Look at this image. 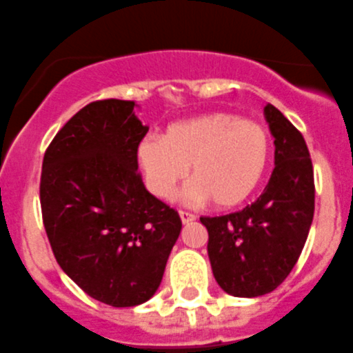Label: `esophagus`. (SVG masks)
<instances>
[{
  "instance_id": "obj_1",
  "label": "esophagus",
  "mask_w": 353,
  "mask_h": 353,
  "mask_svg": "<svg viewBox=\"0 0 353 353\" xmlns=\"http://www.w3.org/2000/svg\"><path fill=\"white\" fill-rule=\"evenodd\" d=\"M179 217H181V221H183V225H188V223H193L196 219L193 214L186 212V210H179Z\"/></svg>"
}]
</instances>
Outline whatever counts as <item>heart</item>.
Wrapping results in <instances>:
<instances>
[{"label":"heart","mask_w":353,"mask_h":353,"mask_svg":"<svg viewBox=\"0 0 353 353\" xmlns=\"http://www.w3.org/2000/svg\"><path fill=\"white\" fill-rule=\"evenodd\" d=\"M272 143L265 127L232 113H207L169 125L163 137L137 144V163L157 199L169 200L192 177L188 202L212 200L217 209H235L252 196L265 177Z\"/></svg>","instance_id":"1"}]
</instances>
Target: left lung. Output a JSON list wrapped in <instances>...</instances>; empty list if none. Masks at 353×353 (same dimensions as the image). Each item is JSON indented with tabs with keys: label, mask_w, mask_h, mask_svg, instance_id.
<instances>
[{
	"label": "left lung",
	"mask_w": 353,
	"mask_h": 353,
	"mask_svg": "<svg viewBox=\"0 0 353 353\" xmlns=\"http://www.w3.org/2000/svg\"><path fill=\"white\" fill-rule=\"evenodd\" d=\"M265 118L275 137V169L265 192L239 212L200 217L214 279L236 298L268 294L285 281L314 219V167L301 132L272 104Z\"/></svg>",
	"instance_id": "8db88e82"
}]
</instances>
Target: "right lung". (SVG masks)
Listing matches in <instances>:
<instances>
[{
	"instance_id": "right-lung-1",
	"label": "right lung",
	"mask_w": 353,
	"mask_h": 353,
	"mask_svg": "<svg viewBox=\"0 0 353 353\" xmlns=\"http://www.w3.org/2000/svg\"><path fill=\"white\" fill-rule=\"evenodd\" d=\"M136 108L120 99L81 108L45 151L39 183L59 266L88 296L118 308L157 292L183 226L137 172L148 127Z\"/></svg>"
}]
</instances>
